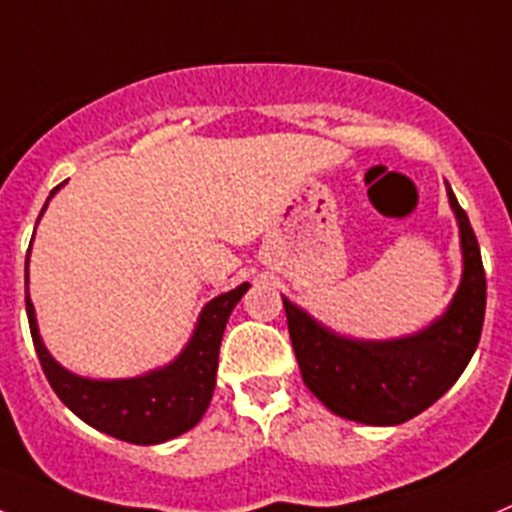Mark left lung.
<instances>
[{"instance_id": "left-lung-1", "label": "left lung", "mask_w": 512, "mask_h": 512, "mask_svg": "<svg viewBox=\"0 0 512 512\" xmlns=\"http://www.w3.org/2000/svg\"><path fill=\"white\" fill-rule=\"evenodd\" d=\"M447 196L460 223L465 274L447 314L425 332L394 342H352L321 329L284 299L301 379L334 415L364 425L412 420L457 382L478 349L488 296L483 259L450 186Z\"/></svg>"}]
</instances>
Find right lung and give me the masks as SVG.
Returning <instances> with one entry per match:
<instances>
[{
    "label": "right lung",
    "mask_w": 512,
    "mask_h": 512,
    "mask_svg": "<svg viewBox=\"0 0 512 512\" xmlns=\"http://www.w3.org/2000/svg\"><path fill=\"white\" fill-rule=\"evenodd\" d=\"M55 191L50 193V198L55 196ZM27 264L29 259L24 261V301H27L34 349H37L50 387L80 420L105 435L133 442V445H158L198 425L216 389L223 329H226L233 306L246 294L248 284H241L238 289L216 296L211 304H206L193 339L173 364L145 377L97 382V379H82L62 369L42 344L37 321H34V306L27 294Z\"/></svg>",
    "instance_id": "obj_1"
}]
</instances>
